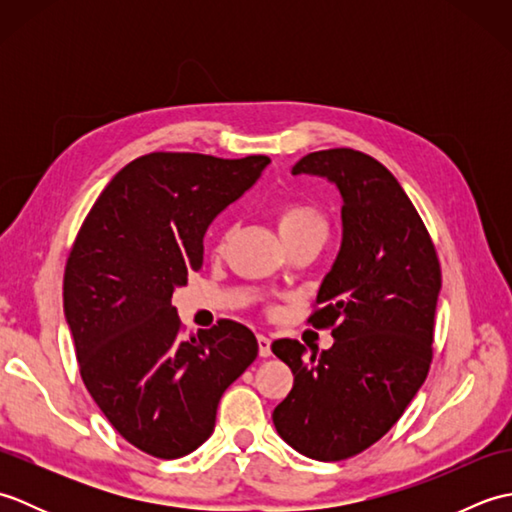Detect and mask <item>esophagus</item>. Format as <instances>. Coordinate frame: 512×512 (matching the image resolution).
<instances>
[{"mask_svg": "<svg viewBox=\"0 0 512 512\" xmlns=\"http://www.w3.org/2000/svg\"><path fill=\"white\" fill-rule=\"evenodd\" d=\"M257 345H259V356H270L273 352H270V339L264 334H257Z\"/></svg>", "mask_w": 512, "mask_h": 512, "instance_id": "obj_1", "label": "esophagus"}]
</instances>
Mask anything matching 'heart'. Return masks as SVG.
Here are the masks:
<instances>
[{
	"instance_id": "obj_1",
	"label": "heart",
	"mask_w": 512,
	"mask_h": 512,
	"mask_svg": "<svg viewBox=\"0 0 512 512\" xmlns=\"http://www.w3.org/2000/svg\"><path fill=\"white\" fill-rule=\"evenodd\" d=\"M277 224L281 237H290L303 231H310V228H321L325 231V220L323 215L308 204H286L281 206L277 213Z\"/></svg>"
}]
</instances>
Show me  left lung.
I'll return each mask as SVG.
<instances>
[{
  "label": "left lung",
  "mask_w": 512,
  "mask_h": 512,
  "mask_svg": "<svg viewBox=\"0 0 512 512\" xmlns=\"http://www.w3.org/2000/svg\"><path fill=\"white\" fill-rule=\"evenodd\" d=\"M299 173L328 178L343 198L341 250L308 319L332 328L334 345L303 358L299 341L273 343L295 376L273 422L295 451L339 462L383 438L427 378L442 275L416 206L378 160L325 149Z\"/></svg>",
  "instance_id": "obj_1"
}]
</instances>
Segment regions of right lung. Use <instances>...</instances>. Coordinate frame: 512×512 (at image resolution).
<instances>
[{"label":"right lung","instance_id":"1","mask_svg":"<svg viewBox=\"0 0 512 512\" xmlns=\"http://www.w3.org/2000/svg\"><path fill=\"white\" fill-rule=\"evenodd\" d=\"M268 162L140 156L103 189L74 239L63 312L81 378L112 427L154 458L198 449L226 387L257 358L255 334L231 319L184 336L171 295L202 268L206 228Z\"/></svg>","mask_w":512,"mask_h":512}]
</instances>
